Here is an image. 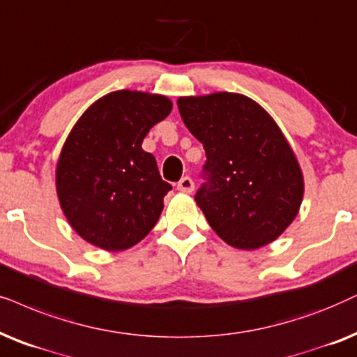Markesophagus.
Masks as SVG:
<instances>
[{
  "mask_svg": "<svg viewBox=\"0 0 357 357\" xmlns=\"http://www.w3.org/2000/svg\"><path fill=\"white\" fill-rule=\"evenodd\" d=\"M177 188L180 190V192H183V193H192L193 190H195V183H193V180L190 178V177H183L177 183Z\"/></svg>",
  "mask_w": 357,
  "mask_h": 357,
  "instance_id": "1",
  "label": "esophagus"
}]
</instances>
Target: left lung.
Here are the masks:
<instances>
[{"instance_id":"8db88e82","label":"left lung","mask_w":357,"mask_h":357,"mask_svg":"<svg viewBox=\"0 0 357 357\" xmlns=\"http://www.w3.org/2000/svg\"><path fill=\"white\" fill-rule=\"evenodd\" d=\"M206 162L195 202L229 246L257 249L284 233L302 205L303 175L274 119L244 95L177 100Z\"/></svg>"}]
</instances>
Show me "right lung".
Masks as SVG:
<instances>
[{
	"label": "right lung",
	"mask_w": 357,
	"mask_h": 357,
	"mask_svg": "<svg viewBox=\"0 0 357 357\" xmlns=\"http://www.w3.org/2000/svg\"><path fill=\"white\" fill-rule=\"evenodd\" d=\"M170 111L165 96L113 91L68 134L57 164L59 202L72 228L93 246L123 251L155 226L172 187L141 146Z\"/></svg>",
	"instance_id": "add662e5"
}]
</instances>
